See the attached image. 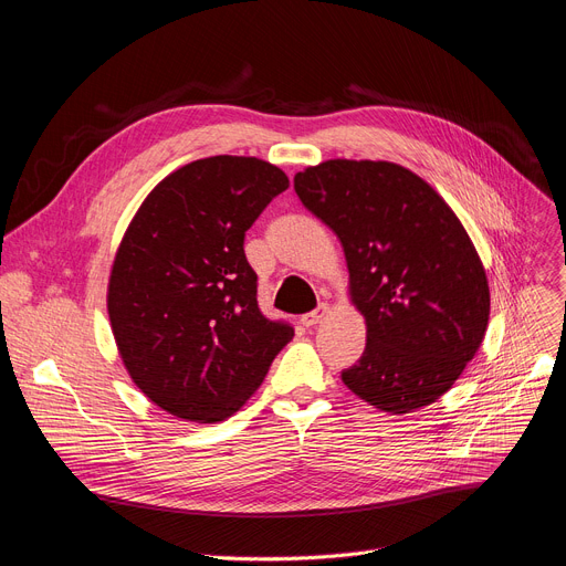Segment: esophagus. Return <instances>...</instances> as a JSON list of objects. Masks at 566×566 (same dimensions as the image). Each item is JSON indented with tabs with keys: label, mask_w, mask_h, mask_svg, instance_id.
Here are the masks:
<instances>
[{
	"label": "esophagus",
	"mask_w": 566,
	"mask_h": 566,
	"mask_svg": "<svg viewBox=\"0 0 566 566\" xmlns=\"http://www.w3.org/2000/svg\"><path fill=\"white\" fill-rule=\"evenodd\" d=\"M326 313H328L326 306H322V308H317V311H313V313H306V315L302 317V324H304V326H317V324L326 317Z\"/></svg>",
	"instance_id": "1"
}]
</instances>
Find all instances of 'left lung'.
Listing matches in <instances>:
<instances>
[{"label": "left lung", "mask_w": 566, "mask_h": 566, "mask_svg": "<svg viewBox=\"0 0 566 566\" xmlns=\"http://www.w3.org/2000/svg\"><path fill=\"white\" fill-rule=\"evenodd\" d=\"M294 191L338 235L349 302L368 331L345 386L392 416L437 402L489 324V281L467 228L434 187L392 161L326 159L296 174Z\"/></svg>", "instance_id": "left-lung-1"}]
</instances>
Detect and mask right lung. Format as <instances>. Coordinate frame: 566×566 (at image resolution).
<instances>
[{
	"label": "right lung",
	"instance_id": "right-lung-1",
	"mask_svg": "<svg viewBox=\"0 0 566 566\" xmlns=\"http://www.w3.org/2000/svg\"><path fill=\"white\" fill-rule=\"evenodd\" d=\"M287 176L258 157L217 155L166 176L116 249L107 313L129 379L182 420L219 422L260 388L294 338L258 308L244 232Z\"/></svg>",
	"mask_w": 566,
	"mask_h": 566
}]
</instances>
